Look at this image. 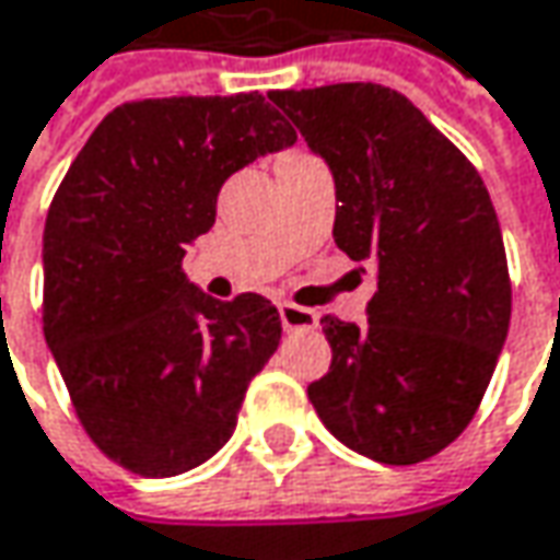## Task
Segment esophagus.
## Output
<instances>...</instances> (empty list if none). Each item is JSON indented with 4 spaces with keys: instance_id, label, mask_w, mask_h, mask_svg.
<instances>
[{
    "instance_id": "esophagus-1",
    "label": "esophagus",
    "mask_w": 560,
    "mask_h": 560,
    "mask_svg": "<svg viewBox=\"0 0 560 560\" xmlns=\"http://www.w3.org/2000/svg\"><path fill=\"white\" fill-rule=\"evenodd\" d=\"M279 316H281V326L288 328V331L316 326V313H313V310H306V306L291 304V301H281Z\"/></svg>"
}]
</instances>
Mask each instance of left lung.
Masks as SVG:
<instances>
[{
  "label": "left lung",
  "mask_w": 560,
  "mask_h": 560,
  "mask_svg": "<svg viewBox=\"0 0 560 560\" xmlns=\"http://www.w3.org/2000/svg\"><path fill=\"white\" fill-rule=\"evenodd\" d=\"M269 100L331 168L335 244L378 269L366 326L319 319L331 366L306 395L357 454L420 464L474 420L508 338L511 279L489 190L392 86L272 90Z\"/></svg>",
  "instance_id": "obj_1"
}]
</instances>
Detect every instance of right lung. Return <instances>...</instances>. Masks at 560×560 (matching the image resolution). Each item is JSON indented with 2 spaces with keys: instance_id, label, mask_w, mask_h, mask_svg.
<instances>
[{
  "instance_id": "add662e5",
  "label": "right lung",
  "mask_w": 560,
  "mask_h": 560,
  "mask_svg": "<svg viewBox=\"0 0 560 560\" xmlns=\"http://www.w3.org/2000/svg\"><path fill=\"white\" fill-rule=\"evenodd\" d=\"M298 140L259 93L137 100L71 162L43 229V335L93 445L140 476L232 439L281 341L262 294L215 301L182 272L237 168Z\"/></svg>"
}]
</instances>
